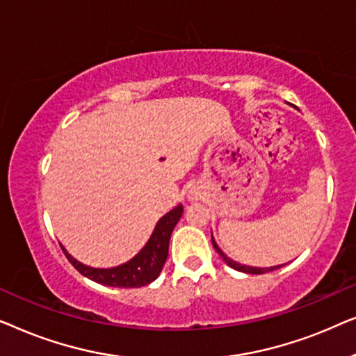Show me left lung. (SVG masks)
<instances>
[{"mask_svg": "<svg viewBox=\"0 0 356 356\" xmlns=\"http://www.w3.org/2000/svg\"><path fill=\"white\" fill-rule=\"evenodd\" d=\"M212 245H213V248H216V251L218 252V254H220L222 259L225 261L227 264L232 267V269H236V270H240V272H246V274H266V272H269V270H275V269H279V267H282V266H275V267H267V269H259V267L241 266V264H238V262L232 261L230 257H227V254H223V252L220 251V248L217 246V243L213 241V238H212Z\"/></svg>", "mask_w": 356, "mask_h": 356, "instance_id": "8db88e82", "label": "left lung"}]
</instances>
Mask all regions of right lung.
<instances>
[{
    "label": "right lung",
    "instance_id": "add662e5",
    "mask_svg": "<svg viewBox=\"0 0 356 356\" xmlns=\"http://www.w3.org/2000/svg\"><path fill=\"white\" fill-rule=\"evenodd\" d=\"M181 216L183 206L175 207L167 216H163L159 220L157 227H155L147 245L140 250L139 254L134 256L126 264L113 267V269H94V267H87L67 254L65 248H61V250L67 257V261L76 267V270L81 272L87 279L106 286H120V289H133V286H136L138 289V286L149 285L150 282H154L159 277L168 256L170 236H172L173 228L179 218H181Z\"/></svg>",
    "mask_w": 356,
    "mask_h": 356
}]
</instances>
